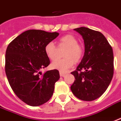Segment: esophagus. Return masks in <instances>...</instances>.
<instances>
[{"instance_id":"1","label":"esophagus","mask_w":121,"mask_h":121,"mask_svg":"<svg viewBox=\"0 0 121 121\" xmlns=\"http://www.w3.org/2000/svg\"><path fill=\"white\" fill-rule=\"evenodd\" d=\"M60 76H64L66 75V73L62 72H60Z\"/></svg>"}]
</instances>
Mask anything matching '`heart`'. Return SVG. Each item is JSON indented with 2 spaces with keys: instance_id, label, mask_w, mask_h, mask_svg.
Wrapping results in <instances>:
<instances>
[{
  "instance_id": "heart-1",
  "label": "heart",
  "mask_w": 121,
  "mask_h": 121,
  "mask_svg": "<svg viewBox=\"0 0 121 121\" xmlns=\"http://www.w3.org/2000/svg\"><path fill=\"white\" fill-rule=\"evenodd\" d=\"M60 46L67 47L64 59H57L51 64L53 69L65 72L74 64V61H78L81 59L82 51L78 45V40L72 35H66L61 37L59 42ZM45 52L50 60H54L56 57V47L53 43H48L45 47Z\"/></svg>"
}]
</instances>
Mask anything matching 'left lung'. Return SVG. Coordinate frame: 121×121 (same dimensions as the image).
Returning <instances> with one entry per match:
<instances>
[{
  "label": "left lung",
  "mask_w": 121,
  "mask_h": 121,
  "mask_svg": "<svg viewBox=\"0 0 121 121\" xmlns=\"http://www.w3.org/2000/svg\"><path fill=\"white\" fill-rule=\"evenodd\" d=\"M84 40L85 53L76 70L72 93L83 101H93L106 91L114 74L112 49L101 32L85 27L74 29Z\"/></svg>",
  "instance_id": "1"
}]
</instances>
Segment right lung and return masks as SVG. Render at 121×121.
Here are the masks:
<instances>
[{"instance_id":"obj_1","label":"right lung","mask_w":121,"mask_h":121,"mask_svg":"<svg viewBox=\"0 0 121 121\" xmlns=\"http://www.w3.org/2000/svg\"><path fill=\"white\" fill-rule=\"evenodd\" d=\"M59 35L40 30H29L17 36L8 45L5 54V72L15 95L31 106L48 102L54 91L55 83L60 79L57 70H42L50 60L45 47Z\"/></svg>"}]
</instances>
